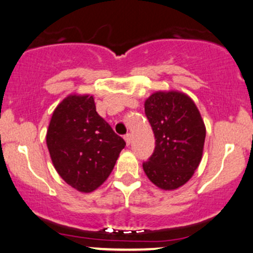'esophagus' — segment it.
Masks as SVG:
<instances>
[{
	"instance_id": "obj_1",
	"label": "esophagus",
	"mask_w": 253,
	"mask_h": 253,
	"mask_svg": "<svg viewBox=\"0 0 253 253\" xmlns=\"http://www.w3.org/2000/svg\"><path fill=\"white\" fill-rule=\"evenodd\" d=\"M124 138H125V141H126V144L129 145L130 141H132V134H129V133H127V134L125 135Z\"/></svg>"
}]
</instances>
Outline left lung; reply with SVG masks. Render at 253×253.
Wrapping results in <instances>:
<instances>
[{
  "label": "left lung",
  "mask_w": 253,
  "mask_h": 253,
  "mask_svg": "<svg viewBox=\"0 0 253 253\" xmlns=\"http://www.w3.org/2000/svg\"><path fill=\"white\" fill-rule=\"evenodd\" d=\"M145 115L156 138L155 151L143 168L153 184L176 189L194 175L202 158L206 127L193 100L178 91L152 94Z\"/></svg>",
  "instance_id": "8db88e82"
}]
</instances>
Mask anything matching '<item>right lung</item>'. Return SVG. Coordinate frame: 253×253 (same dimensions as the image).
Listing matches in <instances>:
<instances>
[{
    "label": "right lung",
    "instance_id": "obj_1",
    "mask_svg": "<svg viewBox=\"0 0 253 253\" xmlns=\"http://www.w3.org/2000/svg\"><path fill=\"white\" fill-rule=\"evenodd\" d=\"M46 143L57 172L82 193L95 190L108 178L126 145L97 114L89 95H70L58 104Z\"/></svg>",
    "mask_w": 253,
    "mask_h": 253
}]
</instances>
